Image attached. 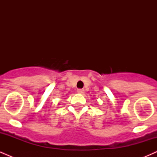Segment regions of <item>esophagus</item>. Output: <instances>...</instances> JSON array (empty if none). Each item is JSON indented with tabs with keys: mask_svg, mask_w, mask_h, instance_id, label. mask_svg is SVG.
I'll list each match as a JSON object with an SVG mask.
<instances>
[{
	"mask_svg": "<svg viewBox=\"0 0 157 157\" xmlns=\"http://www.w3.org/2000/svg\"><path fill=\"white\" fill-rule=\"evenodd\" d=\"M84 89H78V93L79 94H84Z\"/></svg>",
	"mask_w": 157,
	"mask_h": 157,
	"instance_id": "1",
	"label": "esophagus"
}]
</instances>
